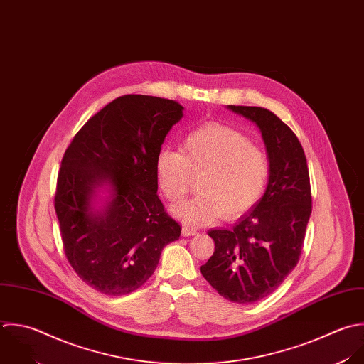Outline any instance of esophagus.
<instances>
[{"label": "esophagus", "instance_id": "obj_1", "mask_svg": "<svg viewBox=\"0 0 364 364\" xmlns=\"http://www.w3.org/2000/svg\"><path fill=\"white\" fill-rule=\"evenodd\" d=\"M197 234V230H194V228H191V227H183L181 228V235L183 237H191V235H196Z\"/></svg>", "mask_w": 364, "mask_h": 364}]
</instances>
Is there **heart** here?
Listing matches in <instances>:
<instances>
[{"label":"heart","instance_id":"heart-1","mask_svg":"<svg viewBox=\"0 0 364 364\" xmlns=\"http://www.w3.org/2000/svg\"><path fill=\"white\" fill-rule=\"evenodd\" d=\"M160 191L180 201L188 191L191 174L198 176L200 194L173 207L186 224L204 225L247 213L261 197L268 176V159L237 130L205 124L191 130L180 143V151L161 149L154 160Z\"/></svg>","mask_w":364,"mask_h":364}]
</instances>
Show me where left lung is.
<instances>
[{
	"label": "left lung",
	"instance_id": "8db88e82",
	"mask_svg": "<svg viewBox=\"0 0 364 364\" xmlns=\"http://www.w3.org/2000/svg\"><path fill=\"white\" fill-rule=\"evenodd\" d=\"M261 130L269 161L262 198L232 230H211L213 257L203 277L225 299L254 304L271 295L296 267L312 213L309 170L296 134L271 110L228 106Z\"/></svg>",
	"mask_w": 364,
	"mask_h": 364
}]
</instances>
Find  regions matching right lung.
Wrapping results in <instances>:
<instances>
[{
	"mask_svg": "<svg viewBox=\"0 0 364 364\" xmlns=\"http://www.w3.org/2000/svg\"><path fill=\"white\" fill-rule=\"evenodd\" d=\"M183 109L164 97L120 96L82 126L63 154L55 193L63 251L77 277L100 294L140 288L163 248L181 234L157 196L154 160ZM103 185L111 196L95 210Z\"/></svg>",
	"mask_w": 364,
	"mask_h": 364,
	"instance_id": "obj_1",
	"label": "right lung"
}]
</instances>
